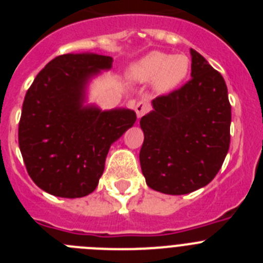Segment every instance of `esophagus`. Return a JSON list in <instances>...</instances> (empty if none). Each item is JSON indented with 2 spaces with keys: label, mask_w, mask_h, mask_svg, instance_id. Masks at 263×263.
I'll list each match as a JSON object with an SVG mask.
<instances>
[{
  "label": "esophagus",
  "mask_w": 263,
  "mask_h": 263,
  "mask_svg": "<svg viewBox=\"0 0 263 263\" xmlns=\"http://www.w3.org/2000/svg\"><path fill=\"white\" fill-rule=\"evenodd\" d=\"M134 110H136V113H137V117L141 118L143 115H146V113L150 110V105H148L147 101H145V100H141V101H138V103L136 104V106H134Z\"/></svg>",
  "instance_id": "obj_1"
}]
</instances>
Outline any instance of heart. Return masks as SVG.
<instances>
[{
	"mask_svg": "<svg viewBox=\"0 0 263 263\" xmlns=\"http://www.w3.org/2000/svg\"><path fill=\"white\" fill-rule=\"evenodd\" d=\"M190 73V59L183 53H170L152 51L145 57L132 63L126 78L130 83L146 84L153 81L157 93L166 95L175 90Z\"/></svg>",
	"mask_w": 263,
	"mask_h": 263,
	"instance_id": "obj_1",
	"label": "heart"
}]
</instances>
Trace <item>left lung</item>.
Wrapping results in <instances>:
<instances>
[{"label":"left lung","mask_w":263,"mask_h":263,"mask_svg":"<svg viewBox=\"0 0 263 263\" xmlns=\"http://www.w3.org/2000/svg\"><path fill=\"white\" fill-rule=\"evenodd\" d=\"M191 58V80L153 100V110L139 121L146 184L167 195L190 194L212 182L231 143L224 78L192 48Z\"/></svg>","instance_id":"8db88e82"}]
</instances>
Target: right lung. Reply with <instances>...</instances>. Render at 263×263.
<instances>
[{"instance_id":"obj_1","label":"right lung","mask_w":263,"mask_h":263,"mask_svg":"<svg viewBox=\"0 0 263 263\" xmlns=\"http://www.w3.org/2000/svg\"><path fill=\"white\" fill-rule=\"evenodd\" d=\"M99 53H66L51 60L27 90L18 142L32 182L53 196L83 197L96 190L111 143L137 120L126 108L85 104L89 81L111 68Z\"/></svg>"}]
</instances>
